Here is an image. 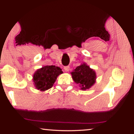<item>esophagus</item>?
Returning <instances> with one entry per match:
<instances>
[{"instance_id": "obj_1", "label": "esophagus", "mask_w": 134, "mask_h": 134, "mask_svg": "<svg viewBox=\"0 0 134 134\" xmlns=\"http://www.w3.org/2000/svg\"><path fill=\"white\" fill-rule=\"evenodd\" d=\"M64 69L65 71H69V70H70V67L69 66H65L64 67Z\"/></svg>"}]
</instances>
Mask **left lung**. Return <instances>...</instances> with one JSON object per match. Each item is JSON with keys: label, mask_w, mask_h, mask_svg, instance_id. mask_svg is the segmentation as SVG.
Masks as SVG:
<instances>
[{"label": "left lung", "mask_w": 134, "mask_h": 134, "mask_svg": "<svg viewBox=\"0 0 134 134\" xmlns=\"http://www.w3.org/2000/svg\"><path fill=\"white\" fill-rule=\"evenodd\" d=\"M71 74L72 80L82 90L89 89L96 81V72L85 63L77 67Z\"/></svg>", "instance_id": "left-lung-1"}]
</instances>
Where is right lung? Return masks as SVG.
<instances>
[{
  "label": "right lung",
  "instance_id": "right-lung-1",
  "mask_svg": "<svg viewBox=\"0 0 134 134\" xmlns=\"http://www.w3.org/2000/svg\"><path fill=\"white\" fill-rule=\"evenodd\" d=\"M62 73V69L55 65H45L38 69L33 75L35 87L41 92L51 89L58 76Z\"/></svg>",
  "mask_w": 134,
  "mask_h": 134
}]
</instances>
